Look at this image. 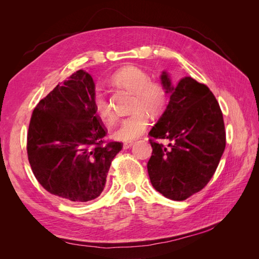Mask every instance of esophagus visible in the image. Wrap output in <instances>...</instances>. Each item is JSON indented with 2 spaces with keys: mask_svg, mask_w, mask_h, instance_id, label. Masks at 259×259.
<instances>
[{
  "mask_svg": "<svg viewBox=\"0 0 259 259\" xmlns=\"http://www.w3.org/2000/svg\"><path fill=\"white\" fill-rule=\"evenodd\" d=\"M133 145H134V142H127V143H124V144H123V148H124V149H128V148H131Z\"/></svg>",
  "mask_w": 259,
  "mask_h": 259,
  "instance_id": "obj_1",
  "label": "esophagus"
}]
</instances>
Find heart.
Returning a JSON list of instances; mask_svg holds the SVG:
<instances>
[{
    "mask_svg": "<svg viewBox=\"0 0 259 259\" xmlns=\"http://www.w3.org/2000/svg\"><path fill=\"white\" fill-rule=\"evenodd\" d=\"M112 82L122 89L135 94L132 111H135L125 117L120 123L113 137L121 142H131L142 136L149 126V113L159 116L167 105V93L160 83L151 82L150 76L144 70L137 67H125L112 76ZM94 109L96 114L107 123L114 120L112 107L103 94L97 93L94 98Z\"/></svg>",
    "mask_w": 259,
    "mask_h": 259,
    "instance_id": "heart-1",
    "label": "heart"
}]
</instances>
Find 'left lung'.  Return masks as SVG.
<instances>
[{
    "label": "left lung",
    "instance_id": "1",
    "mask_svg": "<svg viewBox=\"0 0 259 259\" xmlns=\"http://www.w3.org/2000/svg\"><path fill=\"white\" fill-rule=\"evenodd\" d=\"M161 82L169 101L149 135L170 144L150 139L148 174L156 191L184 201L206 186L221 161L226 147L223 113L213 93L192 77L176 82L163 71Z\"/></svg>",
    "mask_w": 259,
    "mask_h": 259
}]
</instances>
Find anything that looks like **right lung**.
Returning a JSON list of instances; mask_svg holds the SVG:
<instances>
[{
	"instance_id": "obj_1",
	"label": "right lung",
	"mask_w": 259,
	"mask_h": 259,
	"mask_svg": "<svg viewBox=\"0 0 259 259\" xmlns=\"http://www.w3.org/2000/svg\"><path fill=\"white\" fill-rule=\"evenodd\" d=\"M95 83L79 70L34 108L28 131L29 163L45 190L72 202L98 198L122 144L106 146L107 131L94 109Z\"/></svg>"
}]
</instances>
